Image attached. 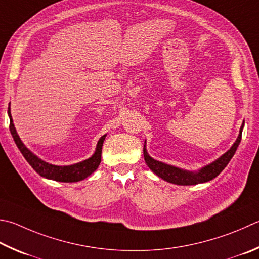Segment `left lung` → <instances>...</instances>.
I'll return each mask as SVG.
<instances>
[{
    "label": "left lung",
    "mask_w": 259,
    "mask_h": 259,
    "mask_svg": "<svg viewBox=\"0 0 259 259\" xmlns=\"http://www.w3.org/2000/svg\"><path fill=\"white\" fill-rule=\"evenodd\" d=\"M243 124H244V121L240 128V133H239L236 143L232 145V147L230 148L227 153H224L222 156L216 159V161L208 164V165L201 167L200 170H198L197 172L182 170V168H179L173 165H168V164H165L163 162L156 161V159L152 158L148 155L147 150H146V145H144L145 162L155 175L158 176L159 178H162L163 180H165L167 182L175 183V185L191 186V185H198V183L210 181L213 180L214 178L218 177L220 173L224 170V167L228 165L229 162L231 161V158L233 157L234 153H236L239 144L241 142Z\"/></svg>",
    "instance_id": "obj_1"
}]
</instances>
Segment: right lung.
Listing matches in <instances>:
<instances>
[{
    "label": "right lung",
    "instance_id": "1",
    "mask_svg": "<svg viewBox=\"0 0 259 259\" xmlns=\"http://www.w3.org/2000/svg\"><path fill=\"white\" fill-rule=\"evenodd\" d=\"M8 114L9 117H10V133L12 135L13 140H15L17 147L23 155V157L26 158V161L29 163V165L34 168L40 177L60 182H77L83 180V179H86L88 176H91L93 172L96 171L98 165H100L102 158V147L106 135L102 136L100 140H98L96 150L95 153L92 155V157L84 159V161L79 162L77 164H72V165H53V164H50L43 161V159H40L39 157H37L34 153H31L30 150L23 145L20 137H19L17 134L15 124H13V120L10 112V105H9L8 109Z\"/></svg>",
    "mask_w": 259,
    "mask_h": 259
}]
</instances>
